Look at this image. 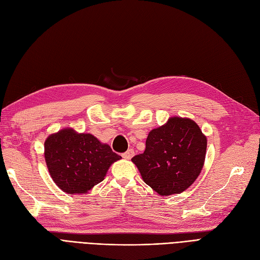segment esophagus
<instances>
[{
  "instance_id": "1",
  "label": "esophagus",
  "mask_w": 260,
  "mask_h": 260,
  "mask_svg": "<svg viewBox=\"0 0 260 260\" xmlns=\"http://www.w3.org/2000/svg\"><path fill=\"white\" fill-rule=\"evenodd\" d=\"M134 154H135V152H134V150L129 149V150H127L126 152L123 153L122 156L125 158V160H131V158L134 156Z\"/></svg>"
}]
</instances>
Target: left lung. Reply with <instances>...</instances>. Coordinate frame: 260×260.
I'll return each instance as SVG.
<instances>
[{
  "label": "left lung",
  "mask_w": 260,
  "mask_h": 260,
  "mask_svg": "<svg viewBox=\"0 0 260 260\" xmlns=\"http://www.w3.org/2000/svg\"><path fill=\"white\" fill-rule=\"evenodd\" d=\"M206 147V136L194 121L172 116L149 132L145 152L134 156L132 162L157 194H178L199 177Z\"/></svg>",
  "instance_id": "1"
}]
</instances>
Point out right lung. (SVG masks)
Listing matches in <instances>:
<instances>
[{
  "mask_svg": "<svg viewBox=\"0 0 260 260\" xmlns=\"http://www.w3.org/2000/svg\"><path fill=\"white\" fill-rule=\"evenodd\" d=\"M44 157L52 179L68 194L87 193L105 179L109 167L122 158L94 135L71 127L46 138Z\"/></svg>",
  "mask_w": 260,
  "mask_h": 260,
  "instance_id": "obj_1",
  "label": "right lung"
}]
</instances>
